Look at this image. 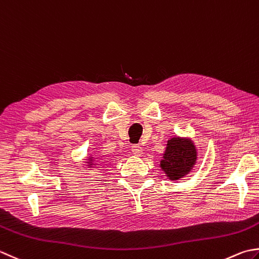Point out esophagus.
Wrapping results in <instances>:
<instances>
[{"mask_svg":"<svg viewBox=\"0 0 259 259\" xmlns=\"http://www.w3.org/2000/svg\"><path fill=\"white\" fill-rule=\"evenodd\" d=\"M131 150H133L134 155L137 156V157H139V156L143 155V147L139 146V145H134L133 146V149H131Z\"/></svg>","mask_w":259,"mask_h":259,"instance_id":"esophagus-1","label":"esophagus"}]
</instances>
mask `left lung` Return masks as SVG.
I'll return each instance as SVG.
<instances>
[{"mask_svg": "<svg viewBox=\"0 0 259 259\" xmlns=\"http://www.w3.org/2000/svg\"><path fill=\"white\" fill-rule=\"evenodd\" d=\"M197 161V148L190 137L174 136L167 140L159 160L160 169L171 182L189 175Z\"/></svg>", "mask_w": 259, "mask_h": 259, "instance_id": "1", "label": "left lung"}]
</instances>
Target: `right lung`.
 <instances>
[{
    "label": "right lung",
    "instance_id": "1",
    "mask_svg": "<svg viewBox=\"0 0 259 259\" xmlns=\"http://www.w3.org/2000/svg\"><path fill=\"white\" fill-rule=\"evenodd\" d=\"M85 160H86L85 164H86V166H88L89 169L96 168V167H98L101 163V159L98 156H95L94 154H89V156L86 157Z\"/></svg>",
    "mask_w": 259,
    "mask_h": 259
}]
</instances>
